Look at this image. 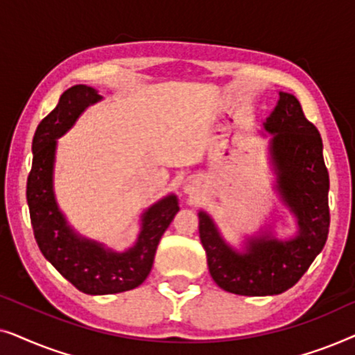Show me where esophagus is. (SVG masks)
<instances>
[{
	"label": "esophagus",
	"instance_id": "1",
	"mask_svg": "<svg viewBox=\"0 0 355 355\" xmlns=\"http://www.w3.org/2000/svg\"><path fill=\"white\" fill-rule=\"evenodd\" d=\"M198 189H200V182H198L197 178H187L182 184V191L189 193V196H193V193H197Z\"/></svg>",
	"mask_w": 355,
	"mask_h": 355
}]
</instances>
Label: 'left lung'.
I'll use <instances>...</instances> for the list:
<instances>
[{
  "instance_id": "left-lung-1",
  "label": "left lung",
  "mask_w": 355,
  "mask_h": 355,
  "mask_svg": "<svg viewBox=\"0 0 355 355\" xmlns=\"http://www.w3.org/2000/svg\"><path fill=\"white\" fill-rule=\"evenodd\" d=\"M279 98L263 121L261 135H270L268 159L275 173V191L295 220V234L276 237L275 223L241 247L223 237L215 220L198 210V232L215 283L239 295H275L297 283L312 265L328 237L329 176L317 128L304 116L293 94Z\"/></svg>"
}]
</instances>
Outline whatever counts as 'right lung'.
<instances>
[{"instance_id":"add662e5","label":"right lung","mask_w":355,"mask_h":355,"mask_svg":"<svg viewBox=\"0 0 355 355\" xmlns=\"http://www.w3.org/2000/svg\"><path fill=\"white\" fill-rule=\"evenodd\" d=\"M103 96L87 85H74L61 95L56 108L38 124L32 140L33 162L27 179V203L42 254L64 278L90 295L118 294L147 279L163 232L179 211L174 193L159 198L140 215L137 239L125 250L82 236L66 220L55 193L58 139L77 123L89 106Z\"/></svg>"}]
</instances>
